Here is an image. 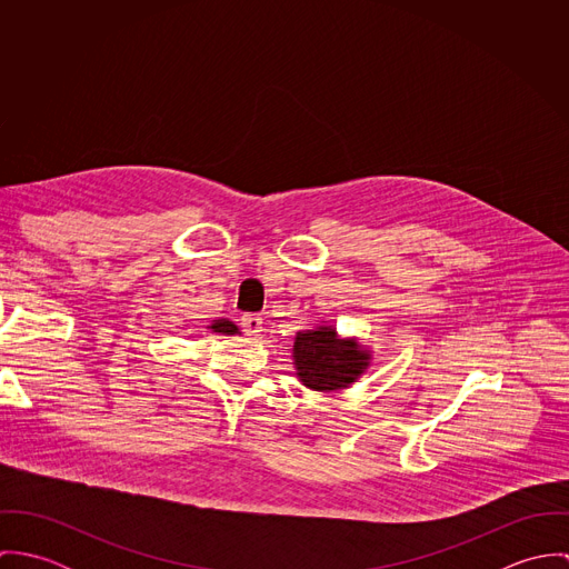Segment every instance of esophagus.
Masks as SVG:
<instances>
[{
  "label": "esophagus",
  "mask_w": 569,
  "mask_h": 569,
  "mask_svg": "<svg viewBox=\"0 0 569 569\" xmlns=\"http://www.w3.org/2000/svg\"><path fill=\"white\" fill-rule=\"evenodd\" d=\"M262 318L260 316H256V313H247L241 318V328H243L247 335H251V337H258L260 332H262Z\"/></svg>",
  "instance_id": "obj_1"
}]
</instances>
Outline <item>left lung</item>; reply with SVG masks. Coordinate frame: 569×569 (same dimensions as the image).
Listing matches in <instances>:
<instances>
[{
  "label": "left lung",
  "instance_id": "8db88e82",
  "mask_svg": "<svg viewBox=\"0 0 569 569\" xmlns=\"http://www.w3.org/2000/svg\"><path fill=\"white\" fill-rule=\"evenodd\" d=\"M291 359L298 381L316 392H341L352 388L372 366L375 352L359 337H341L337 328L320 322L298 330Z\"/></svg>",
  "mask_w": 569,
  "mask_h": 569
}]
</instances>
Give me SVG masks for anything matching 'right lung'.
<instances>
[{
	"mask_svg": "<svg viewBox=\"0 0 569 569\" xmlns=\"http://www.w3.org/2000/svg\"><path fill=\"white\" fill-rule=\"evenodd\" d=\"M206 328L212 330V332H219V335H241L239 326L234 325V322H230V320H226V318L212 320Z\"/></svg>",
	"mask_w": 569,
	"mask_h": 569,
	"instance_id": "obj_1",
	"label": "right lung"
}]
</instances>
